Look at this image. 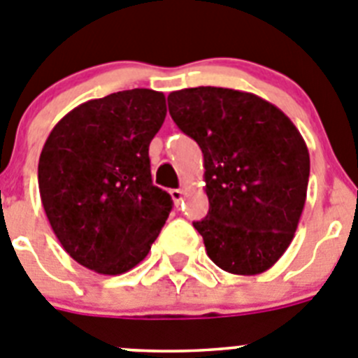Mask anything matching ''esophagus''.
I'll list each match as a JSON object with an SVG mask.
<instances>
[{
    "label": "esophagus",
    "mask_w": 358,
    "mask_h": 358,
    "mask_svg": "<svg viewBox=\"0 0 358 358\" xmlns=\"http://www.w3.org/2000/svg\"><path fill=\"white\" fill-rule=\"evenodd\" d=\"M169 194H171V198H173V201H175V205H178V203L183 199V191H182V189H171V191H169Z\"/></svg>",
    "instance_id": "34e87169"
}]
</instances>
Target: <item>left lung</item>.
I'll use <instances>...</instances> for the list:
<instances>
[{"label": "left lung", "mask_w": 358, "mask_h": 358, "mask_svg": "<svg viewBox=\"0 0 358 358\" xmlns=\"http://www.w3.org/2000/svg\"><path fill=\"white\" fill-rule=\"evenodd\" d=\"M180 130L198 143L208 215L194 228L212 262L231 275L271 269L294 239L307 199L310 157L273 103L224 87L167 96Z\"/></svg>", "instance_id": "left-lung-1"}]
</instances>
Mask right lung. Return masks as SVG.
Returning a JSON list of instances; mask_svg holds the SVG:
<instances>
[{"instance_id": "right-lung-1", "label": "right lung", "mask_w": 358, "mask_h": 358, "mask_svg": "<svg viewBox=\"0 0 358 358\" xmlns=\"http://www.w3.org/2000/svg\"><path fill=\"white\" fill-rule=\"evenodd\" d=\"M166 96L131 89L91 99L55 124L38 157V192L71 259L99 275L143 262L171 212L151 182L150 143Z\"/></svg>"}]
</instances>
